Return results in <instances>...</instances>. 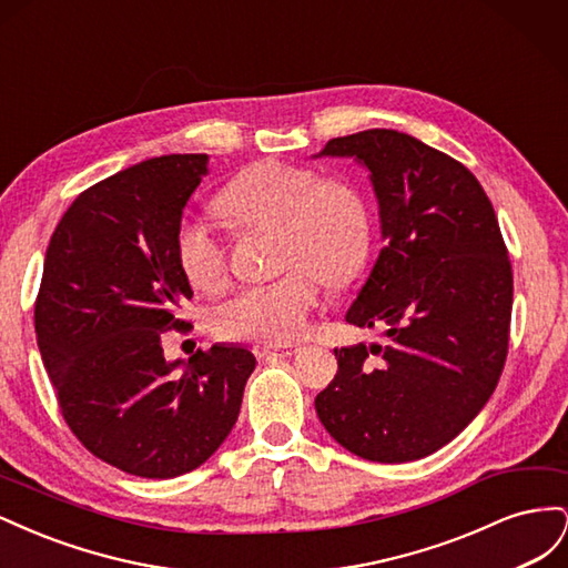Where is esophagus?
I'll return each instance as SVG.
<instances>
[{"instance_id":"obj_1","label":"esophagus","mask_w":568,"mask_h":568,"mask_svg":"<svg viewBox=\"0 0 568 568\" xmlns=\"http://www.w3.org/2000/svg\"><path fill=\"white\" fill-rule=\"evenodd\" d=\"M301 351V346H265L257 351L261 357H291Z\"/></svg>"}]
</instances>
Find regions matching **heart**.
<instances>
[{
    "label": "heart",
    "instance_id": "obj_1",
    "mask_svg": "<svg viewBox=\"0 0 568 568\" xmlns=\"http://www.w3.org/2000/svg\"><path fill=\"white\" fill-rule=\"evenodd\" d=\"M220 211L242 230H277V280L236 291L213 307L217 336L255 343L296 341L324 296V278L353 282L369 261L372 215L359 189L284 161H261L220 194ZM175 253L186 280L217 291L230 280V253L205 217L178 225Z\"/></svg>",
    "mask_w": 568,
    "mask_h": 568
}]
</instances>
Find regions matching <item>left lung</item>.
<instances>
[{
    "instance_id": "1",
    "label": "left lung",
    "mask_w": 568,
    "mask_h": 568,
    "mask_svg": "<svg viewBox=\"0 0 568 568\" xmlns=\"http://www.w3.org/2000/svg\"><path fill=\"white\" fill-rule=\"evenodd\" d=\"M320 156L369 170L386 244L346 322L386 343L334 351L317 417L363 459L426 457L484 409L507 359L514 280L493 203L459 161L405 132L336 136Z\"/></svg>"
}]
</instances>
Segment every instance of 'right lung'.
Returning a JSON list of instances; mask_svg holds the SVG:
<instances>
[{"label": "right lung", "mask_w": 568, "mask_h": 568, "mask_svg": "<svg viewBox=\"0 0 568 568\" xmlns=\"http://www.w3.org/2000/svg\"><path fill=\"white\" fill-rule=\"evenodd\" d=\"M205 153L149 159L71 203L36 301L42 363L65 424L94 457L142 478H175L232 432L255 357L242 346L168 363L161 338L192 298L175 253Z\"/></svg>", "instance_id": "obj_1"}]
</instances>
